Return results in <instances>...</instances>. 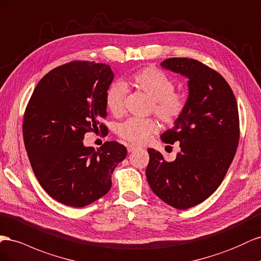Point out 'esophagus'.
Masks as SVG:
<instances>
[{"mask_svg":"<svg viewBox=\"0 0 261 261\" xmlns=\"http://www.w3.org/2000/svg\"><path fill=\"white\" fill-rule=\"evenodd\" d=\"M138 148H139V147L136 146V145H128V152H129V153H132V152L137 151Z\"/></svg>","mask_w":261,"mask_h":261,"instance_id":"obj_1","label":"esophagus"}]
</instances>
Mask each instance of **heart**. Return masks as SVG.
<instances>
[{
  "instance_id": "obj_1",
  "label": "heart",
  "mask_w": 261,
  "mask_h": 261,
  "mask_svg": "<svg viewBox=\"0 0 261 261\" xmlns=\"http://www.w3.org/2000/svg\"><path fill=\"white\" fill-rule=\"evenodd\" d=\"M132 84L144 92L152 99V110L163 123L172 124L180 117L185 109V98L175 91L173 80L163 71L147 66L131 76ZM128 92L121 81L114 82L108 87L106 107L114 116L122 114L124 99ZM159 125L150 118H132L119 125L118 133L122 139L133 144H143L158 130Z\"/></svg>"
}]
</instances>
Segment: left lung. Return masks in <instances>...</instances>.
<instances>
[{
  "label": "left lung",
  "mask_w": 261,
  "mask_h": 261,
  "mask_svg": "<svg viewBox=\"0 0 261 261\" xmlns=\"http://www.w3.org/2000/svg\"><path fill=\"white\" fill-rule=\"evenodd\" d=\"M161 65L188 80V97L180 117L161 136L179 142L173 162L148 148L146 178L152 191L170 206L189 209L218 189L236 153L240 120L235 96L218 72L197 60L169 58Z\"/></svg>",
  "instance_id": "left-lung-1"
}]
</instances>
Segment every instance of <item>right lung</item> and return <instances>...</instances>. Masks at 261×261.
<instances>
[{
    "instance_id": "obj_1",
    "label": "right lung",
    "mask_w": 261,
    "mask_h": 261,
    "mask_svg": "<svg viewBox=\"0 0 261 261\" xmlns=\"http://www.w3.org/2000/svg\"><path fill=\"white\" fill-rule=\"evenodd\" d=\"M114 77L109 64L74 61L46 74L28 102L23 122L28 159L41 187L60 203L83 207L105 196L111 174L125 159V146L116 141L97 151L83 143L85 133L107 116L105 95Z\"/></svg>"
}]
</instances>
